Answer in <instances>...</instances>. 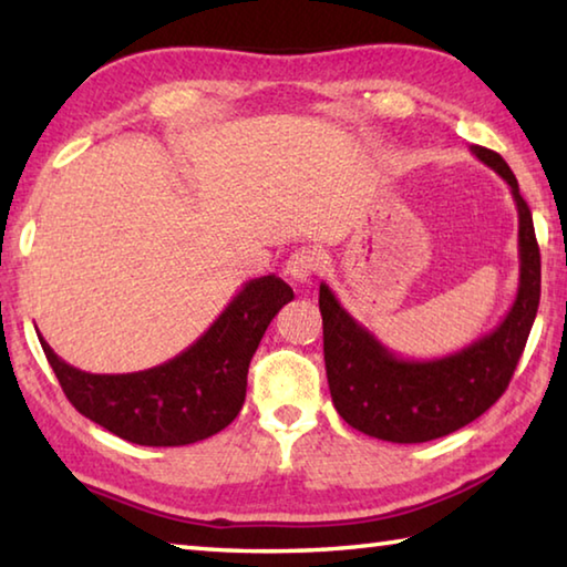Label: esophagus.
Segmentation results:
<instances>
[{
    "label": "esophagus",
    "instance_id": "1",
    "mask_svg": "<svg viewBox=\"0 0 567 567\" xmlns=\"http://www.w3.org/2000/svg\"><path fill=\"white\" fill-rule=\"evenodd\" d=\"M318 255L312 249H297V252L290 255V260L285 262V275L295 282H307L318 272Z\"/></svg>",
    "mask_w": 567,
    "mask_h": 567
}]
</instances>
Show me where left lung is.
<instances>
[{"instance_id": "obj_1", "label": "left lung", "mask_w": 567, "mask_h": 567, "mask_svg": "<svg viewBox=\"0 0 567 567\" xmlns=\"http://www.w3.org/2000/svg\"><path fill=\"white\" fill-rule=\"evenodd\" d=\"M470 152L501 175L517 207L520 280L513 307L493 332L445 358L408 360L385 348L320 282L324 370L340 417L388 443H427L477 420L511 382L540 302V249L530 207L507 162L493 150Z\"/></svg>"}]
</instances>
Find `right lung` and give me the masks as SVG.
<instances>
[{
  "mask_svg": "<svg viewBox=\"0 0 567 567\" xmlns=\"http://www.w3.org/2000/svg\"><path fill=\"white\" fill-rule=\"evenodd\" d=\"M295 297L277 275L243 285L199 340L157 368L94 375L72 368L40 334L66 400L122 440L177 447L225 430L243 410L247 368L267 324Z\"/></svg>",
  "mask_w": 567,
  "mask_h": 567,
  "instance_id": "right-lung-1",
  "label": "right lung"
}]
</instances>
